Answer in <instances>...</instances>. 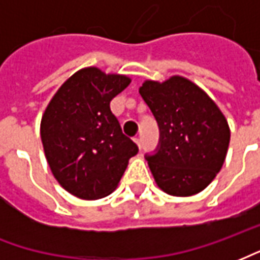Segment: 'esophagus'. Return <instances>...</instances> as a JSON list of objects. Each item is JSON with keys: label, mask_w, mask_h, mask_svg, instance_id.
<instances>
[{"label": "esophagus", "mask_w": 260, "mask_h": 260, "mask_svg": "<svg viewBox=\"0 0 260 260\" xmlns=\"http://www.w3.org/2000/svg\"><path fill=\"white\" fill-rule=\"evenodd\" d=\"M134 142H135L136 145H138V147H139V149H142V142H141V139L138 138V136H135V138H134Z\"/></svg>", "instance_id": "1"}]
</instances>
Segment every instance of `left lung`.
<instances>
[{"mask_svg": "<svg viewBox=\"0 0 260 260\" xmlns=\"http://www.w3.org/2000/svg\"><path fill=\"white\" fill-rule=\"evenodd\" d=\"M139 93L160 131L156 150L145 154L157 185L173 196L203 191L223 167L229 149L223 113L201 87L181 76L163 83L146 80Z\"/></svg>", "mask_w": 260, "mask_h": 260, "instance_id": "1", "label": "left lung"}]
</instances>
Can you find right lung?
<instances>
[{"label":"right lung","instance_id":"add662e5","mask_svg":"<svg viewBox=\"0 0 260 260\" xmlns=\"http://www.w3.org/2000/svg\"><path fill=\"white\" fill-rule=\"evenodd\" d=\"M131 83L124 75L90 67L69 78L44 111L43 147L55 180L80 199H100L118 185L139 152L122 134L110 102Z\"/></svg>","mask_w":260,"mask_h":260}]
</instances>
